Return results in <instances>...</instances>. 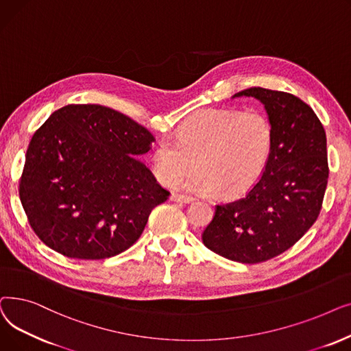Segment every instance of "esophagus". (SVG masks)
<instances>
[{"label": "esophagus", "instance_id": "34e87169", "mask_svg": "<svg viewBox=\"0 0 351 351\" xmlns=\"http://www.w3.org/2000/svg\"><path fill=\"white\" fill-rule=\"evenodd\" d=\"M170 199H171V202H176V203H190L193 198H191V197H189V195L178 194V193H171Z\"/></svg>", "mask_w": 351, "mask_h": 351}]
</instances>
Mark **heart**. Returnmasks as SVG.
<instances>
[{"label":"heart","instance_id":"obj_1","mask_svg":"<svg viewBox=\"0 0 351 351\" xmlns=\"http://www.w3.org/2000/svg\"><path fill=\"white\" fill-rule=\"evenodd\" d=\"M274 127L258 110L206 108L176 131L174 140H160L153 153L156 177L173 186L198 165L184 182L202 195H239L252 189L270 160Z\"/></svg>","mask_w":351,"mask_h":351}]
</instances>
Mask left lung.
Wrapping results in <instances>:
<instances>
[{
	"label": "left lung",
	"instance_id": "obj_1",
	"mask_svg": "<svg viewBox=\"0 0 351 351\" xmlns=\"http://www.w3.org/2000/svg\"><path fill=\"white\" fill-rule=\"evenodd\" d=\"M254 97L274 127V145L265 170L248 193L215 206L203 243L215 254L244 264L285 253L320 214L328 180L323 124L298 97L253 87L234 97Z\"/></svg>",
	"mask_w": 351,
	"mask_h": 351
}]
</instances>
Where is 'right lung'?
Here are the masks:
<instances>
[{
    "instance_id": "add662e5",
    "label": "right lung",
    "mask_w": 351,
    "mask_h": 351,
    "mask_svg": "<svg viewBox=\"0 0 351 351\" xmlns=\"http://www.w3.org/2000/svg\"><path fill=\"white\" fill-rule=\"evenodd\" d=\"M154 137L130 117L70 104L34 132L20 180L28 223L54 252L103 260L134 244L164 190L140 158Z\"/></svg>"
}]
</instances>
